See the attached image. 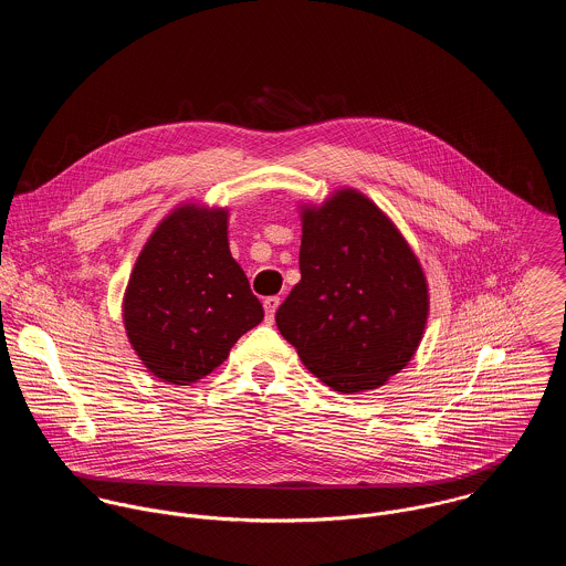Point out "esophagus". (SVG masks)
I'll return each mask as SVG.
<instances>
[{"label":"esophagus","instance_id":"obj_1","mask_svg":"<svg viewBox=\"0 0 566 566\" xmlns=\"http://www.w3.org/2000/svg\"><path fill=\"white\" fill-rule=\"evenodd\" d=\"M279 305H281V298H279V296H268V298L263 301V310H265V321H268V323L274 321V314H276Z\"/></svg>","mask_w":566,"mask_h":566}]
</instances>
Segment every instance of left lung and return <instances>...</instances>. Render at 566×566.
Masks as SVG:
<instances>
[{"instance_id":"8db88e82","label":"left lung","mask_w":566,"mask_h":566,"mask_svg":"<svg viewBox=\"0 0 566 566\" xmlns=\"http://www.w3.org/2000/svg\"><path fill=\"white\" fill-rule=\"evenodd\" d=\"M301 220V281L276 326L328 388L375 390L403 370L422 339L424 272L395 222L357 189L303 205Z\"/></svg>"}]
</instances>
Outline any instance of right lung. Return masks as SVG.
<instances>
[{"label": "right lung", "mask_w": 566, "mask_h": 566, "mask_svg": "<svg viewBox=\"0 0 566 566\" xmlns=\"http://www.w3.org/2000/svg\"><path fill=\"white\" fill-rule=\"evenodd\" d=\"M122 318L142 364L169 386L213 373L263 307L229 248V211L180 205L133 268Z\"/></svg>", "instance_id": "obj_1"}]
</instances>
